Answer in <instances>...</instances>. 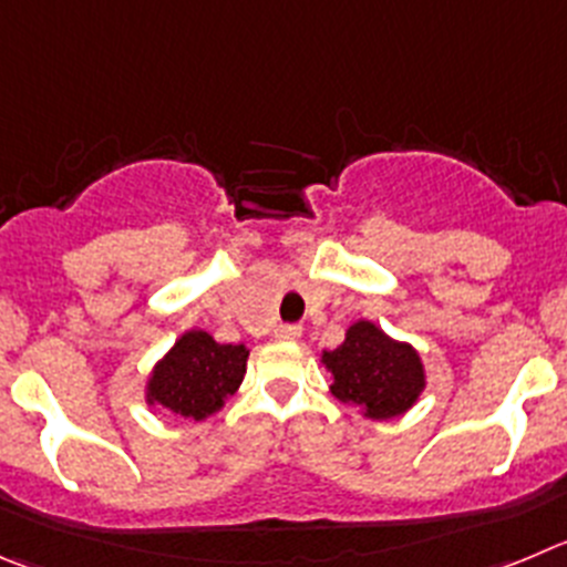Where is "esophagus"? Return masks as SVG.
I'll list each match as a JSON object with an SVG mask.
<instances>
[{
  "instance_id": "obj_1",
  "label": "esophagus",
  "mask_w": 567,
  "mask_h": 567,
  "mask_svg": "<svg viewBox=\"0 0 567 567\" xmlns=\"http://www.w3.org/2000/svg\"><path fill=\"white\" fill-rule=\"evenodd\" d=\"M274 338H279V341H296V338H301V327L299 324H279L277 330H274Z\"/></svg>"
}]
</instances>
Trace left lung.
Wrapping results in <instances>:
<instances>
[{"label":"left lung","mask_w":567,"mask_h":567,"mask_svg":"<svg viewBox=\"0 0 567 567\" xmlns=\"http://www.w3.org/2000/svg\"><path fill=\"white\" fill-rule=\"evenodd\" d=\"M321 363L332 374V394L369 420L405 414L425 389L420 352L372 321H355L341 347L321 352Z\"/></svg>","instance_id":"1"}]
</instances>
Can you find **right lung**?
Instances as JSON below:
<instances>
[{"label":"right lung","instance_id":"add662e5","mask_svg":"<svg viewBox=\"0 0 567 567\" xmlns=\"http://www.w3.org/2000/svg\"><path fill=\"white\" fill-rule=\"evenodd\" d=\"M248 349L218 343L209 332L189 330L153 367L147 378V403L162 405L184 420H206L224 409L246 374Z\"/></svg>","mask_w":567,"mask_h":567}]
</instances>
